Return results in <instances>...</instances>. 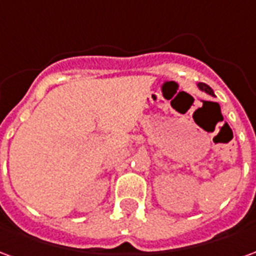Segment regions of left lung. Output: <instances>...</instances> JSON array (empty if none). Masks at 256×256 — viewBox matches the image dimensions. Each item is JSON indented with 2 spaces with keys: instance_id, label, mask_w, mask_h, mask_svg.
I'll list each match as a JSON object with an SVG mask.
<instances>
[{
  "instance_id": "8db88e82",
  "label": "left lung",
  "mask_w": 256,
  "mask_h": 256,
  "mask_svg": "<svg viewBox=\"0 0 256 256\" xmlns=\"http://www.w3.org/2000/svg\"><path fill=\"white\" fill-rule=\"evenodd\" d=\"M198 89H200V90H202V92H206L207 94L215 96V94H214V90L211 89V88H210L208 84H203V82H198Z\"/></svg>"
}]
</instances>
